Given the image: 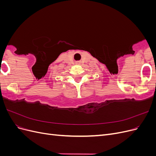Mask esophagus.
Masks as SVG:
<instances>
[{
    "instance_id": "obj_1",
    "label": "esophagus",
    "mask_w": 156,
    "mask_h": 156,
    "mask_svg": "<svg viewBox=\"0 0 156 156\" xmlns=\"http://www.w3.org/2000/svg\"><path fill=\"white\" fill-rule=\"evenodd\" d=\"M78 63H80V62H78Z\"/></svg>"
}]
</instances>
